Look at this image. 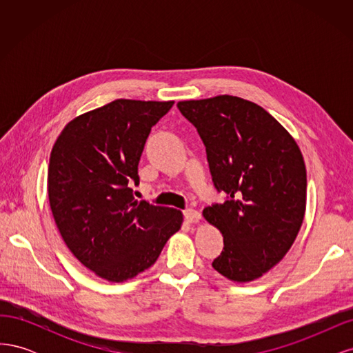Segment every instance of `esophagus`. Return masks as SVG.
<instances>
[{"instance_id":"1","label":"esophagus","mask_w":353,"mask_h":353,"mask_svg":"<svg viewBox=\"0 0 353 353\" xmlns=\"http://www.w3.org/2000/svg\"><path fill=\"white\" fill-rule=\"evenodd\" d=\"M184 216H185V219H187L190 223H196V222H199L200 218H201L200 212H197L196 209H185V210H184Z\"/></svg>"}]
</instances>
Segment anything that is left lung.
I'll list each match as a JSON object with an SVG mask.
<instances>
[{
  "label": "left lung",
  "instance_id": "1",
  "mask_svg": "<svg viewBox=\"0 0 353 353\" xmlns=\"http://www.w3.org/2000/svg\"><path fill=\"white\" fill-rule=\"evenodd\" d=\"M206 145L212 181L227 194L203 210L223 236L213 270L250 283L290 250L306 210V168L285 128L261 105L234 95L179 101Z\"/></svg>",
  "mask_w": 353,
  "mask_h": 353
}]
</instances>
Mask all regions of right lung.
<instances>
[{
    "label": "right lung",
    "mask_w": 353,
    "mask_h": 353,
    "mask_svg": "<svg viewBox=\"0 0 353 353\" xmlns=\"http://www.w3.org/2000/svg\"><path fill=\"white\" fill-rule=\"evenodd\" d=\"M174 101L119 99L72 119L50 154L48 199L56 225L83 266L110 283L150 268L183 225V212L134 199L152 126Z\"/></svg>",
    "instance_id": "right-lung-1"
}]
</instances>
